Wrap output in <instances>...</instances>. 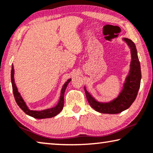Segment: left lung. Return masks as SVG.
I'll return each instance as SVG.
<instances>
[{"label": "left lung", "instance_id": "left-lung-1", "mask_svg": "<svg viewBox=\"0 0 153 153\" xmlns=\"http://www.w3.org/2000/svg\"><path fill=\"white\" fill-rule=\"evenodd\" d=\"M123 40L130 48L132 61L128 76L126 77L123 88L120 94L113 101L108 103H100L95 100L86 90L85 92L90 105L96 111L104 114H117L128 109L135 100L141 83V67L135 45L131 40Z\"/></svg>", "mask_w": 153, "mask_h": 153}]
</instances>
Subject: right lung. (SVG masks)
Segmentation results:
<instances>
[{
	"label": "right lung",
	"mask_w": 153,
	"mask_h": 153,
	"mask_svg": "<svg viewBox=\"0 0 153 153\" xmlns=\"http://www.w3.org/2000/svg\"><path fill=\"white\" fill-rule=\"evenodd\" d=\"M14 65H12V71H11V80H12V90H13V94H14L15 100L19 106L20 108L27 114L29 116H31L34 118L36 119H46V118H51V117L56 116V114L60 113V112L63 110V105H64V93H65V89L67 88L68 83L71 81V79H68L67 82L64 84L62 88L61 92V97L60 99H59V103L54 108H50V109L41 110V111H36V110H31L27 108L26 105L25 101L22 98V97L20 94V93L18 92V89L16 86V84L14 83Z\"/></svg>",
	"instance_id": "obj_1"
}]
</instances>
